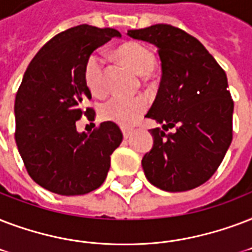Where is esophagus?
<instances>
[{"label": "esophagus", "instance_id": "obj_1", "mask_svg": "<svg viewBox=\"0 0 252 252\" xmlns=\"http://www.w3.org/2000/svg\"><path fill=\"white\" fill-rule=\"evenodd\" d=\"M122 132H124V138H126V139H127V138H130V136H131V134L134 132V130L130 127H122Z\"/></svg>", "mask_w": 252, "mask_h": 252}]
</instances>
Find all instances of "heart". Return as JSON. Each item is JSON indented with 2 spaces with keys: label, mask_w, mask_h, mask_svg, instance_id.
<instances>
[{
  "label": "heart",
  "mask_w": 252,
  "mask_h": 252,
  "mask_svg": "<svg viewBox=\"0 0 252 252\" xmlns=\"http://www.w3.org/2000/svg\"><path fill=\"white\" fill-rule=\"evenodd\" d=\"M118 55L124 63L131 67L139 75H148L155 67V56L147 47L136 42H130L120 47ZM104 56L99 52H93L88 56L84 65V81L88 89L94 95H101L105 92ZM148 101L143 95L125 97L113 95L99 109V114L106 121H112L122 126L135 124L147 110Z\"/></svg>",
  "instance_id": "b5f03b06"
}]
</instances>
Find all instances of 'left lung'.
<instances>
[{"mask_svg":"<svg viewBox=\"0 0 252 252\" xmlns=\"http://www.w3.org/2000/svg\"><path fill=\"white\" fill-rule=\"evenodd\" d=\"M132 39L158 48L161 79L146 114L154 144L142 159L144 175L158 188L184 192L208 181L221 164L233 139V110L227 77L194 36L171 25L128 30ZM168 128L175 131L165 134Z\"/></svg>","mask_w":252,"mask_h":252,"instance_id":"8db88e82","label":"left lung"}]
</instances>
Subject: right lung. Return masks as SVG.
<instances>
[{"label":"right lung","mask_w":252,"mask_h":252,"mask_svg":"<svg viewBox=\"0 0 252 252\" xmlns=\"http://www.w3.org/2000/svg\"><path fill=\"white\" fill-rule=\"evenodd\" d=\"M112 38L114 29L80 25L60 32L29 64L15 95V142L31 179L52 193L79 196L102 184L110 155L122 142L114 122H102L91 135L76 130L92 98L84 81L88 56Z\"/></svg>","instance_id":"obj_1"}]
</instances>
